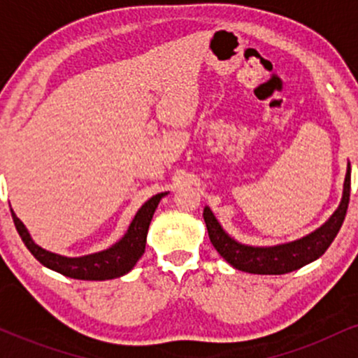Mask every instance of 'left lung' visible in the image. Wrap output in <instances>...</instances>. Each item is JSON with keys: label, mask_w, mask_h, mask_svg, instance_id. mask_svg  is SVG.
Segmentation results:
<instances>
[{"label": "left lung", "mask_w": 358, "mask_h": 358, "mask_svg": "<svg viewBox=\"0 0 358 358\" xmlns=\"http://www.w3.org/2000/svg\"><path fill=\"white\" fill-rule=\"evenodd\" d=\"M350 163H348L342 200H340L336 210L330 215V219L320 225L318 229H315L313 232L303 236L301 239L285 242V244H242L224 231L210 207H205L203 220L207 224L208 237H210L213 248L232 268L250 274H286L316 261L323 256L324 250L330 248L340 227H342L345 215H347L348 200H350Z\"/></svg>", "instance_id": "1"}]
</instances>
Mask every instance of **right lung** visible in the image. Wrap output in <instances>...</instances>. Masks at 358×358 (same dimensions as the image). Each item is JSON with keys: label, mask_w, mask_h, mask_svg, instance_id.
I'll use <instances>...</instances> for the list:
<instances>
[{"label": "right lung", "mask_w": 358, "mask_h": 358, "mask_svg": "<svg viewBox=\"0 0 358 358\" xmlns=\"http://www.w3.org/2000/svg\"><path fill=\"white\" fill-rule=\"evenodd\" d=\"M165 195H168V192L156 193L148 202L143 203L141 208L136 212V215H134V219L131 220L124 236L116 244H113L110 248L104 250H99V252L85 254V256L80 257L60 256V254L50 252V250L40 248L31 239L30 232L24 227L23 222L16 217L13 208H10V210L16 231H18L27 249L34 254L36 261L42 262L45 268L57 271V273L73 279L106 281V279L124 276V274L129 273L136 266V262L145 254L148 229H150L151 219H153L155 210L158 208L159 200Z\"/></svg>", "instance_id": "right-lung-1"}]
</instances>
